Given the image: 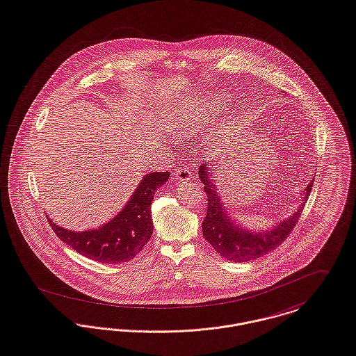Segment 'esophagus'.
Wrapping results in <instances>:
<instances>
[{
	"label": "esophagus",
	"mask_w": 356,
	"mask_h": 356,
	"mask_svg": "<svg viewBox=\"0 0 356 356\" xmlns=\"http://www.w3.org/2000/svg\"><path fill=\"white\" fill-rule=\"evenodd\" d=\"M174 177L178 179V181H189L192 178V171L188 165H182L179 168L175 170L174 172Z\"/></svg>",
	"instance_id": "34e87169"
}]
</instances>
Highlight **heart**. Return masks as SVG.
<instances>
[{
    "instance_id": "b5f03b06",
    "label": "heart",
    "mask_w": 356,
    "mask_h": 356,
    "mask_svg": "<svg viewBox=\"0 0 356 356\" xmlns=\"http://www.w3.org/2000/svg\"><path fill=\"white\" fill-rule=\"evenodd\" d=\"M225 110V100L220 95L195 100L179 106L172 113V128L178 134H191L200 127L209 124Z\"/></svg>"
}]
</instances>
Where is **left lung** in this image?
Returning <instances> with one entry per match:
<instances>
[{"instance_id":"obj_1","label":"left lung","mask_w":356,"mask_h":356,"mask_svg":"<svg viewBox=\"0 0 356 356\" xmlns=\"http://www.w3.org/2000/svg\"><path fill=\"white\" fill-rule=\"evenodd\" d=\"M212 170L213 168L208 167V162L201 164L198 170V175L204 184V192L208 202L207 216L202 222V235L216 250V253L232 262H246L250 259H259L280 246L291 234L292 228L296 226L314 184L313 179L307 185L305 189V195L300 197V207L290 218L279 222L268 231L252 232L234 223L231 216H228L222 197L218 193V188H215L213 182L211 181Z\"/></svg>"}]
</instances>
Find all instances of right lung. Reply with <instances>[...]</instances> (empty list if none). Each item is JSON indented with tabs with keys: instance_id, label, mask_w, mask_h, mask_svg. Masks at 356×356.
<instances>
[{
	"instance_id": "right-lung-1",
	"label": "right lung",
	"mask_w": 356,
	"mask_h": 356,
	"mask_svg": "<svg viewBox=\"0 0 356 356\" xmlns=\"http://www.w3.org/2000/svg\"><path fill=\"white\" fill-rule=\"evenodd\" d=\"M170 171L144 175L124 209L108 223L88 231H70L49 219L56 235L77 253L103 264H124L136 257L152 236L151 204Z\"/></svg>"
}]
</instances>
